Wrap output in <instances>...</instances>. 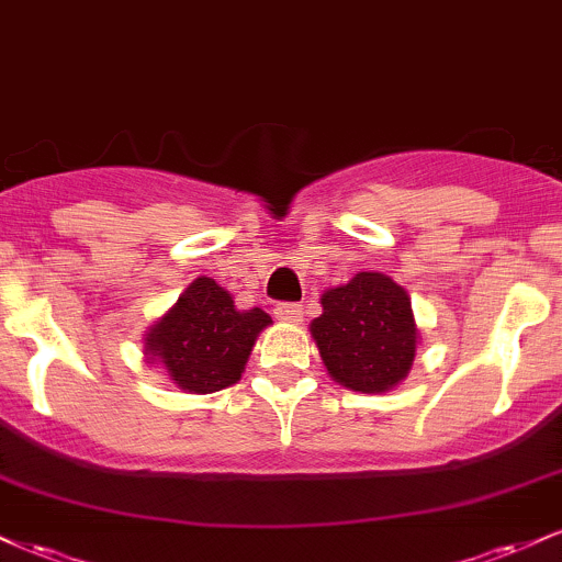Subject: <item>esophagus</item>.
<instances>
[{
	"instance_id": "1",
	"label": "esophagus",
	"mask_w": 562,
	"mask_h": 562,
	"mask_svg": "<svg viewBox=\"0 0 562 562\" xmlns=\"http://www.w3.org/2000/svg\"><path fill=\"white\" fill-rule=\"evenodd\" d=\"M274 317L277 319H285V322H301L303 308L299 306V303H277Z\"/></svg>"
}]
</instances>
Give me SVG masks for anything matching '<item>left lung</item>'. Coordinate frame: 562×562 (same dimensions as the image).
<instances>
[{
	"label": "left lung",
	"mask_w": 562,
	"mask_h": 562,
	"mask_svg": "<svg viewBox=\"0 0 562 562\" xmlns=\"http://www.w3.org/2000/svg\"><path fill=\"white\" fill-rule=\"evenodd\" d=\"M322 314L308 333L335 383L385 393L409 375L420 327L409 293L383 272H359L322 293Z\"/></svg>",
	"instance_id": "8db88e82"
}]
</instances>
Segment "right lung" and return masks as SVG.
I'll return each instance as SVG.
<instances>
[{"mask_svg":"<svg viewBox=\"0 0 562 562\" xmlns=\"http://www.w3.org/2000/svg\"><path fill=\"white\" fill-rule=\"evenodd\" d=\"M267 312L237 308L229 290L211 277H198L177 303L145 330L147 364H160L173 385L187 393H214L243 378L245 362L263 327Z\"/></svg>","mask_w":562,"mask_h":562,"instance_id":"1","label":"right lung"}]
</instances>
